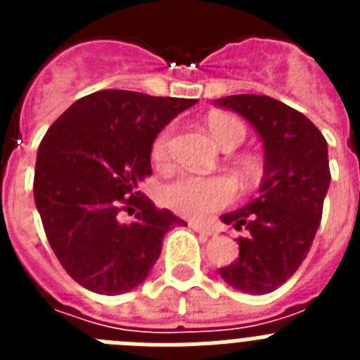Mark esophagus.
Returning a JSON list of instances; mask_svg holds the SVG:
<instances>
[{
  "label": "esophagus",
  "instance_id": "1",
  "mask_svg": "<svg viewBox=\"0 0 360 360\" xmlns=\"http://www.w3.org/2000/svg\"><path fill=\"white\" fill-rule=\"evenodd\" d=\"M189 227L195 229L196 232H202V234H205V236H212V234H214V229L209 227V225L198 224V221H189Z\"/></svg>",
  "mask_w": 360,
  "mask_h": 360
}]
</instances>
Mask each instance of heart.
Masks as SVG:
<instances>
[{
  "label": "heart",
  "instance_id": "1",
  "mask_svg": "<svg viewBox=\"0 0 360 360\" xmlns=\"http://www.w3.org/2000/svg\"><path fill=\"white\" fill-rule=\"evenodd\" d=\"M209 133L219 148L225 151L238 148L247 136V128L238 117L229 113H211L205 120ZM171 126L162 129L153 142V160L164 165L169 162L171 155ZM234 184L227 176H196L182 174L169 182L162 191L165 205L178 214L187 218H205L219 209L227 207L234 198Z\"/></svg>",
  "mask_w": 360,
  "mask_h": 360
}]
</instances>
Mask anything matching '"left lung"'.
I'll return each instance as SVG.
<instances>
[{
  "mask_svg": "<svg viewBox=\"0 0 360 360\" xmlns=\"http://www.w3.org/2000/svg\"><path fill=\"white\" fill-rule=\"evenodd\" d=\"M216 106L249 120L265 148L259 195L221 221L247 234L240 256L219 274L245 294H269L304 262L319 229L330 186L328 144L314 122L266 95H229Z\"/></svg>",
  "mask_w": 360,
  "mask_h": 360,
  "instance_id": "1",
  "label": "left lung"
}]
</instances>
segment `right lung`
Wrapping results in <instances>:
<instances>
[{
	"label": "right lung",
	"mask_w": 360,
	"mask_h": 360,
	"mask_svg": "<svg viewBox=\"0 0 360 360\" xmlns=\"http://www.w3.org/2000/svg\"><path fill=\"white\" fill-rule=\"evenodd\" d=\"M193 104L101 90L75 101L43 136L34 200L53 254L81 287L133 290L157 263L165 232L187 225L136 189L151 174L157 135ZM126 210L136 213L129 224L120 219Z\"/></svg>",
	"instance_id": "obj_1"
}]
</instances>
